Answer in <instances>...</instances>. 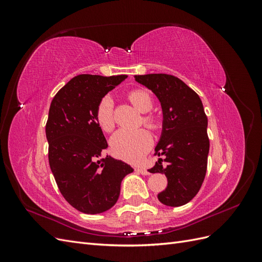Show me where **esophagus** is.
I'll return each instance as SVG.
<instances>
[{
  "label": "esophagus",
  "mask_w": 262,
  "mask_h": 262,
  "mask_svg": "<svg viewBox=\"0 0 262 262\" xmlns=\"http://www.w3.org/2000/svg\"><path fill=\"white\" fill-rule=\"evenodd\" d=\"M138 171L142 173V175H149V171L146 170L145 168H138Z\"/></svg>",
  "instance_id": "esophagus-1"
}]
</instances>
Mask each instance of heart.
Returning a JSON list of instances; mask_svg holds the SVG:
<instances>
[{"instance_id":"obj_1","label":"heart","mask_w":262,"mask_h":262,"mask_svg":"<svg viewBox=\"0 0 262 262\" xmlns=\"http://www.w3.org/2000/svg\"><path fill=\"white\" fill-rule=\"evenodd\" d=\"M128 98L133 107L142 114L149 112L153 106V101L149 94L143 90H136L131 92L128 95ZM113 107L114 102L112 97L105 96L100 100L97 108V122L100 128L107 132L112 131L115 125ZM143 120L150 128L155 126V121L152 117L146 116ZM110 145H112L114 153L118 157L128 162H136L140 160L152 145V138H150V134L145 129L134 131L119 130L110 140Z\"/></svg>"}]
</instances>
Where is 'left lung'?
Returning <instances> with one entry per match:
<instances>
[{
	"mask_svg": "<svg viewBox=\"0 0 262 262\" xmlns=\"http://www.w3.org/2000/svg\"><path fill=\"white\" fill-rule=\"evenodd\" d=\"M134 78L155 94L163 112L162 133L154 152L165 158H158L148 169L167 177V188L157 198L168 207H180L193 199L207 172L210 141L202 101L176 76L146 74Z\"/></svg>",
	"mask_w": 262,
	"mask_h": 262,
	"instance_id": "obj_1",
	"label": "left lung"
}]
</instances>
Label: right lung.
Returning a JSON list of instances; mask_svg holds the SVG:
<instances>
[{"instance_id":"1","label":"right lung","mask_w":262,"mask_h":262,"mask_svg":"<svg viewBox=\"0 0 262 262\" xmlns=\"http://www.w3.org/2000/svg\"><path fill=\"white\" fill-rule=\"evenodd\" d=\"M125 78L77 75L51 101L46 124L50 168L64 199L86 214L113 208L122 179L133 171L112 156L100 158L108 144L96 119L100 100Z\"/></svg>"}]
</instances>
